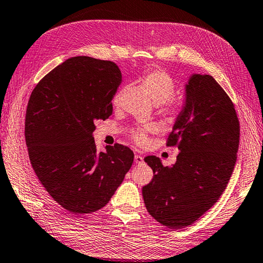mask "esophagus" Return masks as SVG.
<instances>
[{"label":"esophagus","mask_w":263,"mask_h":263,"mask_svg":"<svg viewBox=\"0 0 263 263\" xmlns=\"http://www.w3.org/2000/svg\"><path fill=\"white\" fill-rule=\"evenodd\" d=\"M135 163H136V164H142V163H144V157L138 155V154H136V155H135Z\"/></svg>","instance_id":"esophagus-1"}]
</instances>
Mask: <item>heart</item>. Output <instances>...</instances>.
Instances as JSON below:
<instances>
[{"label": "heart", "mask_w": 263, "mask_h": 263, "mask_svg": "<svg viewBox=\"0 0 263 263\" xmlns=\"http://www.w3.org/2000/svg\"><path fill=\"white\" fill-rule=\"evenodd\" d=\"M139 82L149 97L159 104L161 110L171 117H176L184 110V101L174 96L175 82L172 77L159 68H148L139 77ZM120 95H116L114 104L117 105ZM154 129L153 126L136 128L132 132V138L138 145L147 142V134Z\"/></svg>", "instance_id": "1"}]
</instances>
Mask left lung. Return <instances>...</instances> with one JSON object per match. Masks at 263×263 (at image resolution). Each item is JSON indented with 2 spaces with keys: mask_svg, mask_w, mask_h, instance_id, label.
<instances>
[{
  "mask_svg": "<svg viewBox=\"0 0 263 263\" xmlns=\"http://www.w3.org/2000/svg\"><path fill=\"white\" fill-rule=\"evenodd\" d=\"M240 142V123L232 100L212 76L193 74L184 110L166 146H176V163L164 166L147 156L154 176L143 187L148 213L163 226H191L212 208L232 175Z\"/></svg>",
  "mask_w": 263,
  "mask_h": 263,
  "instance_id": "1",
  "label": "left lung"
}]
</instances>
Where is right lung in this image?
<instances>
[{"instance_id":"add662e5","label":"right lung","mask_w":263,"mask_h":263,"mask_svg":"<svg viewBox=\"0 0 263 263\" xmlns=\"http://www.w3.org/2000/svg\"><path fill=\"white\" fill-rule=\"evenodd\" d=\"M121 82L116 63L73 57L37 82L25 115V142L35 175L53 200L77 215L109 202L132 167L121 144L97 153L95 123L112 114Z\"/></svg>"}]
</instances>
